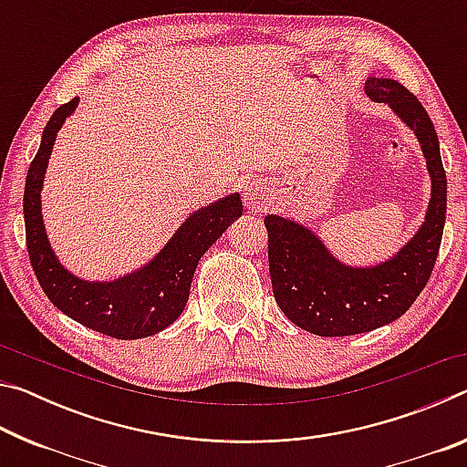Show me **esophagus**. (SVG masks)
I'll list each match as a JSON object with an SVG mask.
<instances>
[{
	"label": "esophagus",
	"instance_id": "1",
	"mask_svg": "<svg viewBox=\"0 0 467 467\" xmlns=\"http://www.w3.org/2000/svg\"><path fill=\"white\" fill-rule=\"evenodd\" d=\"M243 195H244V203H247V208L251 212H255V214L264 212L265 205L270 203V187L262 183V181H253V183L244 185Z\"/></svg>",
	"mask_w": 467,
	"mask_h": 467
}]
</instances>
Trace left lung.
I'll return each mask as SVG.
<instances>
[{
  "mask_svg": "<svg viewBox=\"0 0 467 467\" xmlns=\"http://www.w3.org/2000/svg\"><path fill=\"white\" fill-rule=\"evenodd\" d=\"M365 90L387 102L422 144L432 193L420 231L398 255L375 267L339 264L309 228L265 216L274 298L282 313L315 336L365 334L401 317L429 282L447 212V177L439 138L422 102L395 80L368 78Z\"/></svg>",
  "mask_w": 467,
  "mask_h": 467,
  "instance_id": "8db88e82",
  "label": "left lung"
}]
</instances>
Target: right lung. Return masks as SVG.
Wrapping results in <instances>:
<instances>
[{"mask_svg": "<svg viewBox=\"0 0 467 467\" xmlns=\"http://www.w3.org/2000/svg\"><path fill=\"white\" fill-rule=\"evenodd\" d=\"M76 107L78 99H72L51 115L45 125L41 148L28 167L25 226L30 264L47 298L67 317L117 339L148 337L169 327L183 313L202 255L228 224L243 214L241 195H226L193 212L164 249L141 270L113 282L76 278L51 251L41 216V189L55 136Z\"/></svg>", "mask_w": 467, "mask_h": 467, "instance_id": "obj_1", "label": "right lung"}]
</instances>
